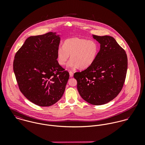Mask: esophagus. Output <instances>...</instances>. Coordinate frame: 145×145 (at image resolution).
I'll list each match as a JSON object with an SVG mask.
<instances>
[{"label":"esophagus","mask_w":145,"mask_h":145,"mask_svg":"<svg viewBox=\"0 0 145 145\" xmlns=\"http://www.w3.org/2000/svg\"><path fill=\"white\" fill-rule=\"evenodd\" d=\"M69 74H70V77H72L73 76V75H74V74H73V72H72V71H69Z\"/></svg>","instance_id":"1"}]
</instances>
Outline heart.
<instances>
[{"mask_svg":"<svg viewBox=\"0 0 145 145\" xmlns=\"http://www.w3.org/2000/svg\"><path fill=\"white\" fill-rule=\"evenodd\" d=\"M99 50L97 42L86 39L73 37L66 40L63 46L57 49V60L59 65H65L70 55L67 66L71 69L79 67L85 69L95 61Z\"/></svg>","mask_w":145,"mask_h":145,"instance_id":"1","label":"heart"}]
</instances>
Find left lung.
Listing matches in <instances>:
<instances>
[{
    "label": "left lung",
    "mask_w": 145,
    "mask_h": 145,
    "mask_svg": "<svg viewBox=\"0 0 145 145\" xmlns=\"http://www.w3.org/2000/svg\"><path fill=\"white\" fill-rule=\"evenodd\" d=\"M93 38L101 44L94 63L85 70L76 72L78 90L84 101L100 105L114 99L121 91L125 79L127 54L116 40L109 36Z\"/></svg>",
    "instance_id": "obj_1"
}]
</instances>
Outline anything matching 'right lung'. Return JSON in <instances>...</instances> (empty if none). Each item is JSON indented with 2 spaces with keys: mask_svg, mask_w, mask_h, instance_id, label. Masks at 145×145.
Here are the masks:
<instances>
[{
  "mask_svg": "<svg viewBox=\"0 0 145 145\" xmlns=\"http://www.w3.org/2000/svg\"><path fill=\"white\" fill-rule=\"evenodd\" d=\"M60 42L56 33L28 37L17 52L13 70L19 89L32 103L51 106L62 97L69 73L57 60Z\"/></svg>",
  "mask_w": 145,
  "mask_h": 145,
  "instance_id": "add662e5",
  "label": "right lung"
}]
</instances>
